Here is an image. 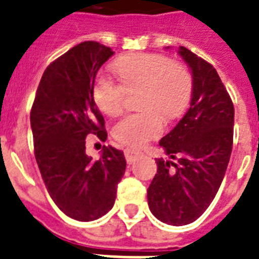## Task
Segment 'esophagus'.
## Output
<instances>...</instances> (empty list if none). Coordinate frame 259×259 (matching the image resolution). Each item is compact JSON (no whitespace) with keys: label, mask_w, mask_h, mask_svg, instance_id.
<instances>
[{"label":"esophagus","mask_w":259,"mask_h":259,"mask_svg":"<svg viewBox=\"0 0 259 259\" xmlns=\"http://www.w3.org/2000/svg\"><path fill=\"white\" fill-rule=\"evenodd\" d=\"M124 157H125L127 163L131 165L132 162H135L136 158L140 157V152L136 151V150H132V148H125V150H124Z\"/></svg>","instance_id":"1"}]
</instances>
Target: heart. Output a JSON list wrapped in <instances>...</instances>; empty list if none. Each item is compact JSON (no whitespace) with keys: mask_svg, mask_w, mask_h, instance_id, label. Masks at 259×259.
Listing matches in <instances>:
<instances>
[{"mask_svg":"<svg viewBox=\"0 0 259 259\" xmlns=\"http://www.w3.org/2000/svg\"><path fill=\"white\" fill-rule=\"evenodd\" d=\"M113 71L119 82L100 75L93 98L100 111L117 116L127 93L140 89L138 107L143 111L125 115L113 127V136L130 147H142L163 132L166 119L181 115L189 102L192 77L185 66L158 54H131L116 59Z\"/></svg>","mask_w":259,"mask_h":259,"instance_id":"b5f03b06","label":"heart"}]
</instances>
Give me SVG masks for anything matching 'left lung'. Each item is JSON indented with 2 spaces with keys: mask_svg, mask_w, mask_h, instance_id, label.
I'll use <instances>...</instances> for the list:
<instances>
[{
  "mask_svg": "<svg viewBox=\"0 0 259 259\" xmlns=\"http://www.w3.org/2000/svg\"><path fill=\"white\" fill-rule=\"evenodd\" d=\"M178 54L193 74L192 100L185 116L159 142L176 162L158 159L147 200L157 219L185 226L205 212L223 181L232 151L234 104L211 63L182 46Z\"/></svg>",
  "mask_w": 259,
  "mask_h": 259,
  "instance_id": "1",
  "label": "left lung"
}]
</instances>
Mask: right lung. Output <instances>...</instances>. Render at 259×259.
I'll list each match as a JSON object with an SVG mask.
<instances>
[{"mask_svg": "<svg viewBox=\"0 0 259 259\" xmlns=\"http://www.w3.org/2000/svg\"><path fill=\"white\" fill-rule=\"evenodd\" d=\"M113 55L97 41H82L51 62L31 109L35 158L48 193L71 219L90 222L111 211L125 171L121 150L104 146L93 161L86 136L107 139L105 121L93 98L94 79Z\"/></svg>", "mask_w": 259, "mask_h": 259, "instance_id": "right-lung-1", "label": "right lung"}]
</instances>
